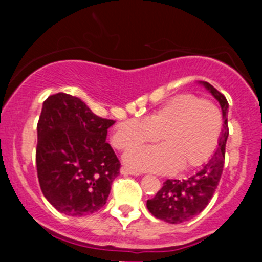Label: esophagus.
I'll return each instance as SVG.
<instances>
[{
  "mask_svg": "<svg viewBox=\"0 0 262 262\" xmlns=\"http://www.w3.org/2000/svg\"><path fill=\"white\" fill-rule=\"evenodd\" d=\"M120 173L121 175H133V176L139 175V172H137V171H134V170H130V168H128V167H121Z\"/></svg>",
  "mask_w": 262,
  "mask_h": 262,
  "instance_id": "esophagus-1",
  "label": "esophagus"
}]
</instances>
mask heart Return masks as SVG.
<instances>
[{"instance_id": "1", "label": "heart", "mask_w": 262, "mask_h": 262, "mask_svg": "<svg viewBox=\"0 0 262 262\" xmlns=\"http://www.w3.org/2000/svg\"><path fill=\"white\" fill-rule=\"evenodd\" d=\"M222 133V116L213 102L191 94L172 97L146 119L119 123L113 134L118 149L128 150L160 139L162 147L141 148L124 156L138 171L189 172L204 165L214 153Z\"/></svg>"}]
</instances>
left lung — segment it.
Here are the masks:
<instances>
[{"instance_id": "8db88e82", "label": "left lung", "mask_w": 262, "mask_h": 262, "mask_svg": "<svg viewBox=\"0 0 262 262\" xmlns=\"http://www.w3.org/2000/svg\"><path fill=\"white\" fill-rule=\"evenodd\" d=\"M200 86L219 102L223 118L221 138L212 157L202 166L196 173L185 180H167L153 199L147 200V208L156 218L171 224L184 223L202 213L213 198L221 180L228 138V101L216 89L204 81H198Z\"/></svg>"}]
</instances>
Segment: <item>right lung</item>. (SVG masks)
Returning <instances> with one entry per match:
<instances>
[{
	"instance_id": "add662e5",
	"label": "right lung",
	"mask_w": 262,
	"mask_h": 262,
	"mask_svg": "<svg viewBox=\"0 0 262 262\" xmlns=\"http://www.w3.org/2000/svg\"><path fill=\"white\" fill-rule=\"evenodd\" d=\"M114 123L95 115L72 95L59 92L43 102L36 168L43 195L58 212L86 216L106 204L120 170L106 142Z\"/></svg>"
}]
</instances>
